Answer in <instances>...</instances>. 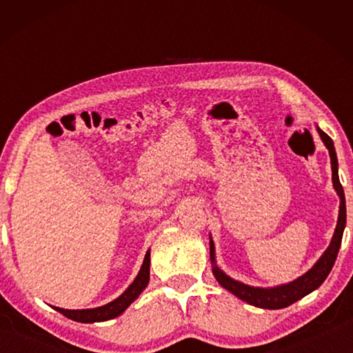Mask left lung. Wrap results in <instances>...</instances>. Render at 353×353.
<instances>
[{"label": "left lung", "mask_w": 353, "mask_h": 353, "mask_svg": "<svg viewBox=\"0 0 353 353\" xmlns=\"http://www.w3.org/2000/svg\"><path fill=\"white\" fill-rule=\"evenodd\" d=\"M318 132L321 135L322 141L325 143L328 152H330L333 187L336 190L339 199H341V204H339L338 224H336V229H334V235L332 238L330 246L327 248L324 255L321 256L312 270L288 285L276 286V288H254V286L240 283L236 282V280L230 279L229 276H225V274L221 271L216 265H214V246H213V241L210 240V259L213 261V276L216 277V280L223 288L230 291L232 294H235L236 297H240L241 301L248 302L254 307L266 308V310H279V308L290 307L291 303L297 302L299 299H302L303 296L310 294V292L314 291L316 288H319L322 282L327 279L328 274H330L334 261H336L339 246H341V241H343V232L345 227V198H344L343 185L339 182V177H338V159H336V152H334L333 141L330 137H328L325 132H322L319 128H318Z\"/></svg>", "instance_id": "obj_1"}]
</instances>
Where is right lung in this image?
<instances>
[{"label": "right lung", "instance_id": "obj_1", "mask_svg": "<svg viewBox=\"0 0 353 353\" xmlns=\"http://www.w3.org/2000/svg\"><path fill=\"white\" fill-rule=\"evenodd\" d=\"M149 250L145 255V260H143L141 270L139 276L130 283L129 288L123 292L121 296L115 301L107 303L104 307L92 308V310H63L54 307L59 313L67 316L68 319H73L77 322H101V321H109L117 318V316L121 314L124 310H126L130 303H132L137 297L140 296V292L146 288L149 282V263H151V256H149Z\"/></svg>", "mask_w": 353, "mask_h": 353}]
</instances>
